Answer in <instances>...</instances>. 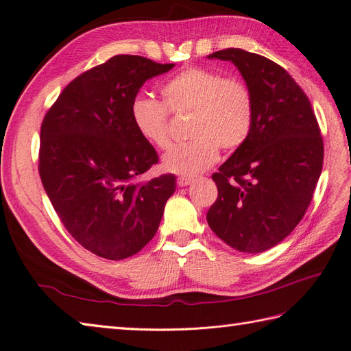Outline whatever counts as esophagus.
<instances>
[{
    "mask_svg": "<svg viewBox=\"0 0 351 351\" xmlns=\"http://www.w3.org/2000/svg\"><path fill=\"white\" fill-rule=\"evenodd\" d=\"M192 182H193V178H190V177H178V178H177V184H178L180 187H186V186H189Z\"/></svg>",
    "mask_w": 351,
    "mask_h": 351,
    "instance_id": "1",
    "label": "esophagus"
}]
</instances>
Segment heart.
Masks as SVG:
<instances>
[{"label": "heart", "instance_id": "1", "mask_svg": "<svg viewBox=\"0 0 351 351\" xmlns=\"http://www.w3.org/2000/svg\"><path fill=\"white\" fill-rule=\"evenodd\" d=\"M162 102L147 95L132 101L133 124L146 142L158 149L171 146L169 112L192 114L189 137L193 139L169 151L165 171L184 177L206 171L222 151H234L249 139L254 120V104L249 86L237 77L206 69L192 67L167 80Z\"/></svg>", "mask_w": 351, "mask_h": 351}]
</instances>
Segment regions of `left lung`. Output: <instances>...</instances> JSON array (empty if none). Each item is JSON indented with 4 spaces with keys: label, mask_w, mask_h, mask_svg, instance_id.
<instances>
[{
    "label": "left lung",
    "mask_w": 351,
    "mask_h": 351,
    "mask_svg": "<svg viewBox=\"0 0 351 351\" xmlns=\"http://www.w3.org/2000/svg\"><path fill=\"white\" fill-rule=\"evenodd\" d=\"M231 61L249 86V139L218 173L208 224L228 246L261 253L282 241L309 206L324 162V142L309 98L277 62L240 48L212 52Z\"/></svg>",
    "instance_id": "8db88e82"
}]
</instances>
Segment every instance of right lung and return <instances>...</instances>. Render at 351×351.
<instances>
[{
	"mask_svg": "<svg viewBox=\"0 0 351 351\" xmlns=\"http://www.w3.org/2000/svg\"><path fill=\"white\" fill-rule=\"evenodd\" d=\"M173 67L115 56L71 80L42 121V184L71 237L101 258L142 250L176 192L174 174L134 182L158 164V154L130 114L143 83Z\"/></svg>",
	"mask_w": 351,
	"mask_h": 351,
	"instance_id": "right-lung-1",
	"label": "right lung"
}]
</instances>
